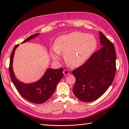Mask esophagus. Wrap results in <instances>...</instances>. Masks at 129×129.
<instances>
[{
  "mask_svg": "<svg viewBox=\"0 0 129 129\" xmlns=\"http://www.w3.org/2000/svg\"><path fill=\"white\" fill-rule=\"evenodd\" d=\"M63 73V74H64V75H69V74H70L69 72V71H68V70H64Z\"/></svg>",
  "mask_w": 129,
  "mask_h": 129,
  "instance_id": "1",
  "label": "esophagus"
}]
</instances>
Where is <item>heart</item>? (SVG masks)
<instances>
[{
  "instance_id": "obj_1",
  "label": "heart",
  "mask_w": 129,
  "mask_h": 129,
  "mask_svg": "<svg viewBox=\"0 0 129 129\" xmlns=\"http://www.w3.org/2000/svg\"><path fill=\"white\" fill-rule=\"evenodd\" d=\"M97 46V41L92 35L74 32L58 37L50 54L54 59L58 60L61 53H64L65 61L73 67H79L89 60Z\"/></svg>"
}]
</instances>
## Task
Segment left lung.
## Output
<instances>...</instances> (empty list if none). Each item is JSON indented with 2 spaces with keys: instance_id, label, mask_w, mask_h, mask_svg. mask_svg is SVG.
I'll return each instance as SVG.
<instances>
[{
  "instance_id": "left-lung-1",
  "label": "left lung",
  "mask_w": 129,
  "mask_h": 129,
  "mask_svg": "<svg viewBox=\"0 0 129 129\" xmlns=\"http://www.w3.org/2000/svg\"><path fill=\"white\" fill-rule=\"evenodd\" d=\"M99 34L102 47L93 53L86 63L73 71L76 79L74 94L84 102H91L103 95L115 76V47L102 32Z\"/></svg>"
}]
</instances>
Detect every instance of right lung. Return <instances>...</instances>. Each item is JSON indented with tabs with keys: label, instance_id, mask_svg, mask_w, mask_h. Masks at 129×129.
Listing matches in <instances>:
<instances>
[{
	"label": "right lung",
	"instance_id": "right-lung-1",
	"mask_svg": "<svg viewBox=\"0 0 129 129\" xmlns=\"http://www.w3.org/2000/svg\"><path fill=\"white\" fill-rule=\"evenodd\" d=\"M39 35V33L32 35L22 42V44L33 39ZM19 45V44L14 46L10 57L9 72L11 80L23 98L33 103L41 104L44 103L53 94L58 82L63 78V69L62 68L58 69L48 68L44 75L38 81L30 83L22 82L17 79L13 69V61L15 50Z\"/></svg>",
	"mask_w": 129,
	"mask_h": 129
}]
</instances>
